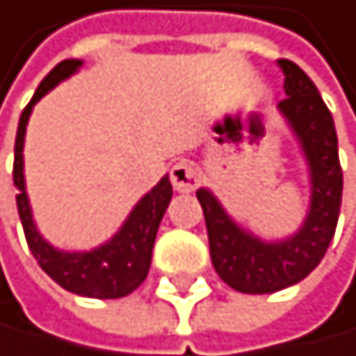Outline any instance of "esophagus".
<instances>
[{
  "instance_id": "esophagus-1",
  "label": "esophagus",
  "mask_w": 356,
  "mask_h": 356,
  "mask_svg": "<svg viewBox=\"0 0 356 356\" xmlns=\"http://www.w3.org/2000/svg\"><path fill=\"white\" fill-rule=\"evenodd\" d=\"M170 181L175 186V191L179 193H191L197 188L200 184V175L195 170V165L188 163V161H179V163L172 165L170 170Z\"/></svg>"
}]
</instances>
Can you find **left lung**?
Wrapping results in <instances>:
<instances>
[{
    "label": "left lung",
    "instance_id": "8db88e82",
    "mask_svg": "<svg viewBox=\"0 0 356 356\" xmlns=\"http://www.w3.org/2000/svg\"><path fill=\"white\" fill-rule=\"evenodd\" d=\"M280 67L286 97L277 108L296 131L312 177V207L305 225L286 241L266 243L241 229L207 188L197 191L216 273L234 291L252 296L282 291L305 280L327 252L341 211L343 170L332 113L305 70L286 58L280 60Z\"/></svg>",
    "mask_w": 356,
    "mask_h": 356
}]
</instances>
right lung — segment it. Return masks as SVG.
<instances>
[{
    "label": "right lung",
    "instance_id": "right-lung-1",
    "mask_svg": "<svg viewBox=\"0 0 356 356\" xmlns=\"http://www.w3.org/2000/svg\"><path fill=\"white\" fill-rule=\"evenodd\" d=\"M81 60H60L51 72L40 81L38 90L33 92L31 102L19 115L17 136H15V161H13V184L17 186V213L22 220V229L29 243V250L35 257V261L47 273L58 286H63L70 293L97 300H115L129 296L145 282L152 264V248H154L156 229L161 225L168 204L172 197V184L168 177H163L154 188H152L138 204L134 207L129 218L124 220L113 238L104 245L95 248L90 252H60L54 250L44 241L38 229H35L31 207L24 191V131L31 108L35 102L44 97L54 86L67 79L70 74L76 72Z\"/></svg>",
    "mask_w": 356,
    "mask_h": 356
}]
</instances>
